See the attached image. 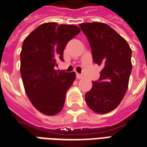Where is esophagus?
Listing matches in <instances>:
<instances>
[{
	"label": "esophagus",
	"mask_w": 147,
	"mask_h": 147,
	"mask_svg": "<svg viewBox=\"0 0 147 147\" xmlns=\"http://www.w3.org/2000/svg\"><path fill=\"white\" fill-rule=\"evenodd\" d=\"M76 78L78 80H80V79H83L84 77H83V76L80 75V74H76Z\"/></svg>",
	"instance_id": "1"
}]
</instances>
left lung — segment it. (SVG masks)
Wrapping results in <instances>:
<instances>
[{
  "label": "left lung",
  "mask_w": 147,
  "mask_h": 147,
  "mask_svg": "<svg viewBox=\"0 0 147 147\" xmlns=\"http://www.w3.org/2000/svg\"><path fill=\"white\" fill-rule=\"evenodd\" d=\"M88 37L94 63L102 66L98 81L85 95L93 111L106 114L119 106L127 92L131 76V49L126 40L104 23L80 24Z\"/></svg>",
  "instance_id": "8db88e82"
}]
</instances>
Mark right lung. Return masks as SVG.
I'll list each match as a JSON object with an SVG mask.
<instances>
[{
  "label": "right lung",
  "mask_w": 147,
  "mask_h": 147,
  "mask_svg": "<svg viewBox=\"0 0 147 147\" xmlns=\"http://www.w3.org/2000/svg\"><path fill=\"white\" fill-rule=\"evenodd\" d=\"M80 32L71 24L45 23L24 39L20 52V75L24 88L34 107L46 115L61 111L66 92L76 79L75 72L55 70L63 61L64 48Z\"/></svg>",
  "instance_id": "obj_1"
}]
</instances>
